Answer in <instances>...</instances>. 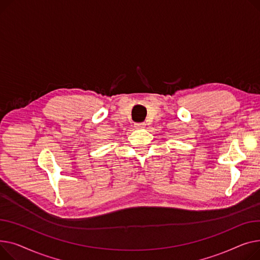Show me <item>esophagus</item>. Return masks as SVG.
Wrapping results in <instances>:
<instances>
[{
  "mask_svg": "<svg viewBox=\"0 0 260 260\" xmlns=\"http://www.w3.org/2000/svg\"><path fill=\"white\" fill-rule=\"evenodd\" d=\"M134 127H135L136 129H142V128L145 127V123H135V124H134Z\"/></svg>",
  "mask_w": 260,
  "mask_h": 260,
  "instance_id": "obj_1",
  "label": "esophagus"
}]
</instances>
